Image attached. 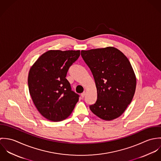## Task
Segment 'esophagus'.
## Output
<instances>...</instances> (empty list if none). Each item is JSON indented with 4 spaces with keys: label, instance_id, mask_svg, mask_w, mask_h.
<instances>
[{
    "label": "esophagus",
    "instance_id": "esophagus-1",
    "mask_svg": "<svg viewBox=\"0 0 161 161\" xmlns=\"http://www.w3.org/2000/svg\"><path fill=\"white\" fill-rule=\"evenodd\" d=\"M85 95H86V92H84L81 93V97H84Z\"/></svg>",
    "mask_w": 161,
    "mask_h": 161
}]
</instances>
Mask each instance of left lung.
I'll use <instances>...</instances> for the list:
<instances>
[{
  "label": "left lung",
  "instance_id": "1",
  "mask_svg": "<svg viewBox=\"0 0 161 161\" xmlns=\"http://www.w3.org/2000/svg\"><path fill=\"white\" fill-rule=\"evenodd\" d=\"M97 91L96 102L89 106L95 115L112 120L122 115L135 95L136 79L126 56L114 47L81 51Z\"/></svg>",
  "mask_w": 161,
  "mask_h": 161
}]
</instances>
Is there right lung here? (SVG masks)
Returning a JSON list of instances; mask_svg holds the SVG:
<instances>
[{
  "mask_svg": "<svg viewBox=\"0 0 161 161\" xmlns=\"http://www.w3.org/2000/svg\"><path fill=\"white\" fill-rule=\"evenodd\" d=\"M80 56V51L50 50L29 71L30 94L38 112L53 121L64 119L73 111L79 95L72 91L66 77Z\"/></svg>",
  "mask_w": 161,
  "mask_h": 161,
  "instance_id": "1",
  "label": "right lung"
}]
</instances>
